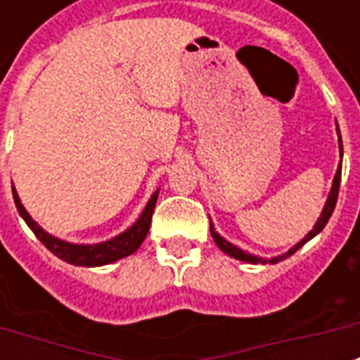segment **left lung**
Listing matches in <instances>:
<instances>
[{
  "label": "left lung",
  "instance_id": "8db88e82",
  "mask_svg": "<svg viewBox=\"0 0 360 360\" xmlns=\"http://www.w3.org/2000/svg\"><path fill=\"white\" fill-rule=\"evenodd\" d=\"M335 131H338V144H340V154L341 158H343V142H341V133H340V125L335 123ZM340 183H341V162L340 165H338V172H335V175H333V183H332V188H330V193H328V198H326V204L324 208H322V214H320V218L316 219V224H314V227L310 229L309 233L302 237L301 241L297 243L295 247H291V249L287 250V252H283V255H279V257H271V258H262V257H257V255H250V252H247V250L239 249V247H235L233 243H229L227 239H224L221 235L214 229V224L210 221V233H212V239L216 241V245H218L219 249L224 250L226 255H229L231 258H235V260H243V262H249V264H278L279 260H283V258L291 257L293 252H297V250L301 249L304 243H309L312 237H316L322 229L326 227V224H328V219L332 218V212L333 208H335V202H338V193H340Z\"/></svg>",
  "mask_w": 360,
  "mask_h": 360
}]
</instances>
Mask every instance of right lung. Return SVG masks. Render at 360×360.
Segmentation results:
<instances>
[{"label":"right lung","mask_w":360,"mask_h":360,"mask_svg":"<svg viewBox=\"0 0 360 360\" xmlns=\"http://www.w3.org/2000/svg\"><path fill=\"white\" fill-rule=\"evenodd\" d=\"M158 188L154 195L150 196V200L144 206V210L141 212V216L136 218L133 226L127 227L123 233L111 237L108 241L94 243V245H82V243H69L59 239L56 235L48 233L46 229L36 224L32 216L28 214L27 208L20 202L17 191L13 187V198H15V206L19 210L20 218L27 221V226L34 231V235L40 239V241L48 247V250H51L58 258H61L63 262L73 266H86V268H94V266H105L115 262L119 258H125L129 255H133L134 250L139 249L142 245V241L146 239L150 229V221H152V212H154V206H156L158 200Z\"/></svg>","instance_id":"obj_1"}]
</instances>
